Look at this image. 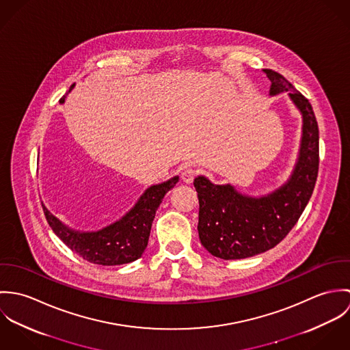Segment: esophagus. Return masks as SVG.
Returning <instances> with one entry per match:
<instances>
[{
  "label": "esophagus",
  "instance_id": "esophagus-1",
  "mask_svg": "<svg viewBox=\"0 0 350 350\" xmlns=\"http://www.w3.org/2000/svg\"><path fill=\"white\" fill-rule=\"evenodd\" d=\"M180 178H182L183 183L190 185V183H193V180H194V178H196V171H194L193 168H186V170H183Z\"/></svg>",
  "mask_w": 350,
  "mask_h": 350
}]
</instances>
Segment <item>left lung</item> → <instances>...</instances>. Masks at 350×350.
Here are the masks:
<instances>
[{
  "label": "left lung",
  "mask_w": 350,
  "mask_h": 350,
  "mask_svg": "<svg viewBox=\"0 0 350 350\" xmlns=\"http://www.w3.org/2000/svg\"><path fill=\"white\" fill-rule=\"evenodd\" d=\"M262 72L271 81L269 96L287 93L301 116L298 157L288 179L264 196L244 194L230 183L214 185L204 175L194 179L200 243L224 260L247 258L276 247L298 222L318 176L319 131L311 103L279 72Z\"/></svg>",
  "instance_id": "obj_1"
}]
</instances>
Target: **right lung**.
<instances>
[{
  "label": "right lung",
  "instance_id": "add662e5",
  "mask_svg": "<svg viewBox=\"0 0 350 350\" xmlns=\"http://www.w3.org/2000/svg\"><path fill=\"white\" fill-rule=\"evenodd\" d=\"M74 85L68 90H72ZM66 97L60 100L64 103ZM179 176L152 185L120 219L98 230H78L55 217L42 202L53 233L82 258L100 265H121L140 258L148 245L150 226L164 196L175 187Z\"/></svg>",
  "mask_w": 350,
  "mask_h": 350
}]
</instances>
